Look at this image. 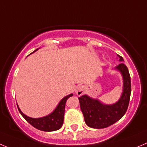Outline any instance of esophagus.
Segmentation results:
<instances>
[{
  "label": "esophagus",
  "mask_w": 147,
  "mask_h": 147,
  "mask_svg": "<svg viewBox=\"0 0 147 147\" xmlns=\"http://www.w3.org/2000/svg\"><path fill=\"white\" fill-rule=\"evenodd\" d=\"M85 88L83 86H78L75 88V94L78 96H81L84 94Z\"/></svg>",
  "instance_id": "1"
}]
</instances>
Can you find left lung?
Segmentation results:
<instances>
[{"instance_id":"8db88e82","label":"left lung","mask_w":147,"mask_h":147,"mask_svg":"<svg viewBox=\"0 0 147 147\" xmlns=\"http://www.w3.org/2000/svg\"><path fill=\"white\" fill-rule=\"evenodd\" d=\"M120 61H123V57ZM120 71L123 78V92L117 103L112 105H103L97 99L83 95L79 97L80 109L88 126L93 128H105L112 125L123 117L129 105L131 93V81L129 71L123 63L115 67Z\"/></svg>"}]
</instances>
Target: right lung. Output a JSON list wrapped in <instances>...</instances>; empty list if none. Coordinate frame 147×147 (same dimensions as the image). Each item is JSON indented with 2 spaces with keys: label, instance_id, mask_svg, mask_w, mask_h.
<instances>
[{
  "label": "right lung",
  "instance_id": "1",
  "mask_svg": "<svg viewBox=\"0 0 147 147\" xmlns=\"http://www.w3.org/2000/svg\"><path fill=\"white\" fill-rule=\"evenodd\" d=\"M72 95L73 94H70L62 98L57 108L51 114L46 117H40V118H32V117H27L22 112L19 107L17 106V107L20 114L22 115V117L34 127L42 131H48V132L54 131L61 128L62 126L63 123H64L66 101L69 97L72 96Z\"/></svg>",
  "mask_w": 147,
  "mask_h": 147
}]
</instances>
